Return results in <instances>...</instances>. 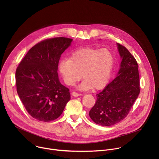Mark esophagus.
<instances>
[{
    "label": "esophagus",
    "mask_w": 159,
    "mask_h": 159,
    "mask_svg": "<svg viewBox=\"0 0 159 159\" xmlns=\"http://www.w3.org/2000/svg\"><path fill=\"white\" fill-rule=\"evenodd\" d=\"M82 94H80V93H76V92H73L72 93V96H74V97H77V96H81Z\"/></svg>",
    "instance_id": "1"
}]
</instances>
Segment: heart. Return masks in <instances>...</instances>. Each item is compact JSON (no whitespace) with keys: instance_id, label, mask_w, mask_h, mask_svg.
I'll list each match as a JSON object with an SVG mask.
<instances>
[{"instance_id":"b5f03b06","label":"heart","mask_w":159,"mask_h":159,"mask_svg":"<svg viewBox=\"0 0 159 159\" xmlns=\"http://www.w3.org/2000/svg\"><path fill=\"white\" fill-rule=\"evenodd\" d=\"M115 63V57L107 48H84L72 52L70 58H63L58 70L68 85H72L82 77L81 90L100 89L109 81Z\"/></svg>"}]
</instances>
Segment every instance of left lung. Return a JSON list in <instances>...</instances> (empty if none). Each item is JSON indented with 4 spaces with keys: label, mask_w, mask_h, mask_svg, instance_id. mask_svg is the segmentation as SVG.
Wrapping results in <instances>:
<instances>
[{
    "label": "left lung",
    "mask_w": 159,
    "mask_h": 159,
    "mask_svg": "<svg viewBox=\"0 0 159 159\" xmlns=\"http://www.w3.org/2000/svg\"><path fill=\"white\" fill-rule=\"evenodd\" d=\"M122 61L118 76L101 93L89 111L91 120L104 126L114 125L125 119L140 92L138 63L123 45L117 43Z\"/></svg>",
    "instance_id": "left-lung-1"
}]
</instances>
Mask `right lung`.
Listing matches in <instances>:
<instances>
[{
	"label": "right lung",
	"instance_id": "1",
	"mask_svg": "<svg viewBox=\"0 0 159 159\" xmlns=\"http://www.w3.org/2000/svg\"><path fill=\"white\" fill-rule=\"evenodd\" d=\"M72 39L57 37L33 47L16 71L17 92L33 118L49 122L57 119L70 99L69 88L61 84L58 75L60 58Z\"/></svg>",
	"mask_w": 159,
	"mask_h": 159
}]
</instances>
